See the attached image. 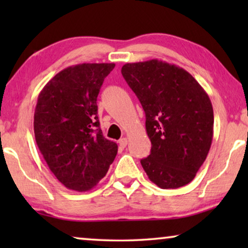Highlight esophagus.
Masks as SVG:
<instances>
[{"mask_svg":"<svg viewBox=\"0 0 248 248\" xmlns=\"http://www.w3.org/2000/svg\"><path fill=\"white\" fill-rule=\"evenodd\" d=\"M118 143H120L121 148H125V147H126V145H127L128 141H127V139H126V138H123V139H121L120 141H118Z\"/></svg>","mask_w":248,"mask_h":248,"instance_id":"34e87169","label":"esophagus"}]
</instances>
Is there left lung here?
<instances>
[{"label": "left lung", "mask_w": 248, "mask_h": 248, "mask_svg": "<svg viewBox=\"0 0 248 248\" xmlns=\"http://www.w3.org/2000/svg\"><path fill=\"white\" fill-rule=\"evenodd\" d=\"M125 81L145 113L151 154L141 165L160 188H178L194 179L213 138L211 100L182 67L161 60L126 63Z\"/></svg>", "instance_id": "1"}]
</instances>
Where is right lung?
I'll list each match as a JSON object with an SVG mask.
<instances>
[{
  "label": "right lung",
  "instance_id": "add662e5",
  "mask_svg": "<svg viewBox=\"0 0 248 248\" xmlns=\"http://www.w3.org/2000/svg\"><path fill=\"white\" fill-rule=\"evenodd\" d=\"M114 63H83L53 77L39 93L33 115L36 143L66 188L86 192L107 174L117 144L104 138L97 97Z\"/></svg>",
  "mask_w": 248,
  "mask_h": 248
}]
</instances>
